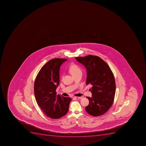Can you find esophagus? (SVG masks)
I'll list each match as a JSON object with an SVG mask.
<instances>
[{
    "instance_id": "obj_1",
    "label": "esophagus",
    "mask_w": 146,
    "mask_h": 146,
    "mask_svg": "<svg viewBox=\"0 0 146 146\" xmlns=\"http://www.w3.org/2000/svg\"><path fill=\"white\" fill-rule=\"evenodd\" d=\"M83 97H74V98H75L76 99H81L82 98H83Z\"/></svg>"
}]
</instances>
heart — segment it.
<instances>
[{
    "mask_svg": "<svg viewBox=\"0 0 146 146\" xmlns=\"http://www.w3.org/2000/svg\"><path fill=\"white\" fill-rule=\"evenodd\" d=\"M69 70L72 76H74L75 75L77 74L80 72H82L81 69L80 68V67L76 64H72L69 67Z\"/></svg>",
    "mask_w": 146,
    "mask_h": 146,
    "instance_id": "b5f03b06",
    "label": "heart"
}]
</instances>
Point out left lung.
I'll return each instance as SVG.
<instances>
[{
    "instance_id": "1",
    "label": "left lung",
    "mask_w": 146,
    "mask_h": 146,
    "mask_svg": "<svg viewBox=\"0 0 146 146\" xmlns=\"http://www.w3.org/2000/svg\"><path fill=\"white\" fill-rule=\"evenodd\" d=\"M87 71L86 85L92 86V97H87L89 104L86 107L87 113L93 116L106 113L114 102L115 92V80L109 66L101 58L95 55L75 58Z\"/></svg>"
}]
</instances>
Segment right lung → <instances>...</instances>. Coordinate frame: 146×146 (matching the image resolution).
<instances>
[{
  "label": "right lung",
  "mask_w": 146,
  "mask_h": 146,
  "mask_svg": "<svg viewBox=\"0 0 146 146\" xmlns=\"http://www.w3.org/2000/svg\"><path fill=\"white\" fill-rule=\"evenodd\" d=\"M67 59H52L40 69L34 83V94L38 106L46 115L59 119L68 113L71 98L56 95L60 83V69Z\"/></svg>",
  "instance_id": "add662e5"
}]
</instances>
